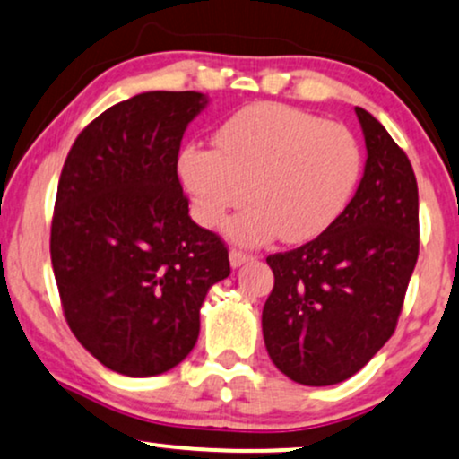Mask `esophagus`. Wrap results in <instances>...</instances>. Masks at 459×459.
<instances>
[{
    "label": "esophagus",
    "instance_id": "obj_1",
    "mask_svg": "<svg viewBox=\"0 0 459 459\" xmlns=\"http://www.w3.org/2000/svg\"><path fill=\"white\" fill-rule=\"evenodd\" d=\"M229 258H230V267H233V269H239V267H244L246 263L254 261V256H250V254L239 252V250H230Z\"/></svg>",
    "mask_w": 459,
    "mask_h": 459
}]
</instances>
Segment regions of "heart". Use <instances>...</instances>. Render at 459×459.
Wrapping results in <instances>:
<instances>
[{"instance_id":"b5f03b06","label":"heart","mask_w":459,"mask_h":459,"mask_svg":"<svg viewBox=\"0 0 459 459\" xmlns=\"http://www.w3.org/2000/svg\"><path fill=\"white\" fill-rule=\"evenodd\" d=\"M359 169L349 128L272 102L235 113L215 134V152L187 145L177 160L201 226L220 224L250 196L252 205L224 226L230 241L247 247L325 233L349 205Z\"/></svg>"}]
</instances>
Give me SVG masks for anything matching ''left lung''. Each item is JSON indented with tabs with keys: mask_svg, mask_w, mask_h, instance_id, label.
<instances>
[{
	"mask_svg": "<svg viewBox=\"0 0 459 459\" xmlns=\"http://www.w3.org/2000/svg\"><path fill=\"white\" fill-rule=\"evenodd\" d=\"M366 167L352 201L310 244L273 254L263 338L280 372L307 387L357 374L394 335L419 256V192L406 153L355 108Z\"/></svg>",
	"mask_w": 459,
	"mask_h": 459,
	"instance_id": "obj_1",
	"label": "left lung"
}]
</instances>
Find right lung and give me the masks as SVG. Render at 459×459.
<instances>
[{
	"label": "right lung",
	"mask_w": 459,
	"mask_h": 459,
	"mask_svg": "<svg viewBox=\"0 0 459 459\" xmlns=\"http://www.w3.org/2000/svg\"><path fill=\"white\" fill-rule=\"evenodd\" d=\"M198 91H145L104 110L65 158L51 261L65 320L102 366L158 377L190 355L229 250L187 215L177 177Z\"/></svg>",
	"instance_id": "add662e5"
}]
</instances>
